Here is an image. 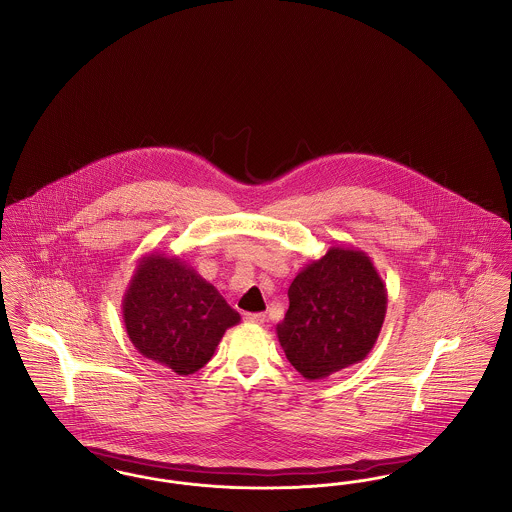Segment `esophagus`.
<instances>
[{
  "instance_id": "1",
  "label": "esophagus",
  "mask_w": 512,
  "mask_h": 512,
  "mask_svg": "<svg viewBox=\"0 0 512 512\" xmlns=\"http://www.w3.org/2000/svg\"><path fill=\"white\" fill-rule=\"evenodd\" d=\"M245 322H251V324H263L265 322V313H245Z\"/></svg>"
}]
</instances>
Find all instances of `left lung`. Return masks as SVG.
I'll return each instance as SVG.
<instances>
[{"mask_svg": "<svg viewBox=\"0 0 512 512\" xmlns=\"http://www.w3.org/2000/svg\"><path fill=\"white\" fill-rule=\"evenodd\" d=\"M288 297L290 307L276 324V336L305 380H322L361 363L388 311V290L372 259L343 245L328 247L301 268Z\"/></svg>", "mask_w": 512, "mask_h": 512, "instance_id": "obj_1", "label": "left lung"}]
</instances>
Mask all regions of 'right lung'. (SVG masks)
<instances>
[{
	"label": "right lung",
	"instance_id": "right-lung-1",
	"mask_svg": "<svg viewBox=\"0 0 512 512\" xmlns=\"http://www.w3.org/2000/svg\"><path fill=\"white\" fill-rule=\"evenodd\" d=\"M122 318L134 347L180 376L207 365L224 332L240 322L238 311L194 267L155 251L134 268Z\"/></svg>",
	"mask_w": 512,
	"mask_h": 512
}]
</instances>
